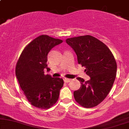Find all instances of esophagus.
<instances>
[{"label":"esophagus","instance_id":"34e87169","mask_svg":"<svg viewBox=\"0 0 129 129\" xmlns=\"http://www.w3.org/2000/svg\"><path fill=\"white\" fill-rule=\"evenodd\" d=\"M63 81H64V82H66V83H68L70 81H71V79H68V78H64V79H63Z\"/></svg>","mask_w":129,"mask_h":129}]
</instances>
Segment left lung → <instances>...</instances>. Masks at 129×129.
<instances>
[{
    "label": "left lung",
    "mask_w": 129,
    "mask_h": 129,
    "mask_svg": "<svg viewBox=\"0 0 129 129\" xmlns=\"http://www.w3.org/2000/svg\"><path fill=\"white\" fill-rule=\"evenodd\" d=\"M66 41L76 53L79 64L85 67V72L90 77L87 81L77 78L81 87L74 91L75 100L84 107H95L106 98L113 86L117 70L115 57L106 45L90 35L69 38Z\"/></svg>",
    "instance_id": "8db88e82"
}]
</instances>
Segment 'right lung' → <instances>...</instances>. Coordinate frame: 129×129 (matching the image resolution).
Here are the masks:
<instances>
[{
	"mask_svg": "<svg viewBox=\"0 0 129 129\" xmlns=\"http://www.w3.org/2000/svg\"><path fill=\"white\" fill-rule=\"evenodd\" d=\"M62 42L47 35L39 36L26 46L16 67V75L20 88L32 106L49 109L58 100L63 85L62 78L45 75L47 56L50 50Z\"/></svg>",
	"mask_w": 129,
	"mask_h": 129,
	"instance_id": "1",
	"label": "right lung"
}]
</instances>
